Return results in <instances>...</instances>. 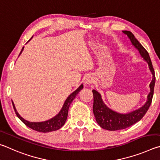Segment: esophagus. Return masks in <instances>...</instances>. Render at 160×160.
<instances>
[{
	"instance_id": "1",
	"label": "esophagus",
	"mask_w": 160,
	"mask_h": 160,
	"mask_svg": "<svg viewBox=\"0 0 160 160\" xmlns=\"http://www.w3.org/2000/svg\"><path fill=\"white\" fill-rule=\"evenodd\" d=\"M92 82H93V79H92L91 78H86V80H85V83H87V84H90V83H91Z\"/></svg>"
}]
</instances>
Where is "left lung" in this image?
I'll use <instances>...</instances> for the list:
<instances>
[{"label": "left lung", "mask_w": 160, "mask_h": 160, "mask_svg": "<svg viewBox=\"0 0 160 160\" xmlns=\"http://www.w3.org/2000/svg\"><path fill=\"white\" fill-rule=\"evenodd\" d=\"M123 33L128 36L131 43L135 46L140 52V54L147 62L149 69L152 74V80L150 84V92L148 96V100L145 104L138 110L131 112L128 114H119L110 110L105 105L101 98L100 94L96 90H93V114L96 120L100 127L109 131L122 130L131 127L136 122H139L149 109L152 102L154 93V87L155 83V75L154 71L152 62H151L149 54L145 48L139 43L135 36L129 31H123Z\"/></svg>", "instance_id": "obj_1"}]
</instances>
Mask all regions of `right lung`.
Here are the masks:
<instances>
[{
  "label": "right lung",
  "instance_id": "add662e5",
  "mask_svg": "<svg viewBox=\"0 0 160 160\" xmlns=\"http://www.w3.org/2000/svg\"><path fill=\"white\" fill-rule=\"evenodd\" d=\"M23 49H24V47L22 48L19 55L21 54ZM83 84H82L77 89V90L73 92V93L70 95V96L67 98V100H65V102L64 103L63 107L62 108V110H60V112H59V114H58L57 115L53 117V118L48 120V121H46V122H30L24 119L18 114V112H17L15 105H14V104L12 103L14 110H15V113L17 114V116L18 117V118L20 119L21 121L27 126V127H29L33 130L38 131V132H42V133H48V132H50V131L58 130L59 128H60L62 127L66 122L67 115H68V110H69L70 104H71L72 102L73 101V100L75 98V97L77 96V95L78 93V92L83 88Z\"/></svg>",
  "mask_w": 160,
  "mask_h": 160
}]
</instances>
